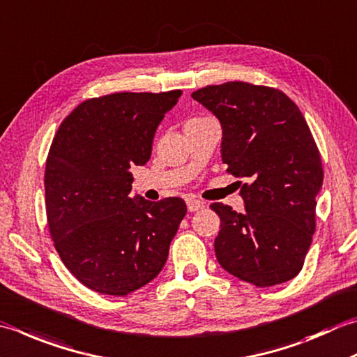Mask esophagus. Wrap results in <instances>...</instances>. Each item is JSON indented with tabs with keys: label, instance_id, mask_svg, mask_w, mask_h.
<instances>
[{
	"label": "esophagus",
	"instance_id": "1",
	"mask_svg": "<svg viewBox=\"0 0 357 357\" xmlns=\"http://www.w3.org/2000/svg\"><path fill=\"white\" fill-rule=\"evenodd\" d=\"M202 207H204V202H202V201L195 199V198H188L187 199L188 212H198V211H201Z\"/></svg>",
	"mask_w": 357,
	"mask_h": 357
}]
</instances>
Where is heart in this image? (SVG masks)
Segmentation results:
<instances>
[{"instance_id":"obj_1","label":"heart","mask_w":357,"mask_h":357,"mask_svg":"<svg viewBox=\"0 0 357 357\" xmlns=\"http://www.w3.org/2000/svg\"><path fill=\"white\" fill-rule=\"evenodd\" d=\"M193 119H199V117H193Z\"/></svg>"}]
</instances>
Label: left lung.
<instances>
[{"label":"left lung","instance_id":"obj_1","mask_svg":"<svg viewBox=\"0 0 357 357\" xmlns=\"http://www.w3.org/2000/svg\"><path fill=\"white\" fill-rule=\"evenodd\" d=\"M192 97L220 119L227 173L246 179L240 190L246 212L211 204L221 220L218 263L258 288L291 280L311 246L324 183L320 153L303 114L280 89L248 82L208 85Z\"/></svg>","mask_w":357,"mask_h":357}]
</instances>
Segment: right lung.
Returning a JSON list of instances; mask_svg holds the SVG:
<instances>
[{
  "instance_id": "right-lung-1",
  "label": "right lung",
  "mask_w": 357,
  "mask_h": 357,
  "mask_svg": "<svg viewBox=\"0 0 357 357\" xmlns=\"http://www.w3.org/2000/svg\"><path fill=\"white\" fill-rule=\"evenodd\" d=\"M181 94L94 97L55 132L45 172L49 232L69 272L100 294L128 296L150 283L187 213L181 198H130L131 165L149 162L158 125Z\"/></svg>"
}]
</instances>
